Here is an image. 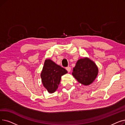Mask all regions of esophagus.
Wrapping results in <instances>:
<instances>
[{"mask_svg": "<svg viewBox=\"0 0 125 125\" xmlns=\"http://www.w3.org/2000/svg\"><path fill=\"white\" fill-rule=\"evenodd\" d=\"M66 69L67 70V72H68V73H69L70 71H71V67L68 66V67H67L66 68Z\"/></svg>", "mask_w": 125, "mask_h": 125, "instance_id": "1", "label": "esophagus"}]
</instances>
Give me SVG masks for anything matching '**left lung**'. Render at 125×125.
<instances>
[{"label": "left lung", "mask_w": 125, "mask_h": 125, "mask_svg": "<svg viewBox=\"0 0 125 125\" xmlns=\"http://www.w3.org/2000/svg\"><path fill=\"white\" fill-rule=\"evenodd\" d=\"M98 73L96 64L89 58L84 57L77 61L72 74L80 83L88 86L94 82Z\"/></svg>", "instance_id": "left-lung-1"}]
</instances>
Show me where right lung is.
I'll return each instance as SVG.
<instances>
[{"label":"right lung","instance_id":"1","mask_svg":"<svg viewBox=\"0 0 125 125\" xmlns=\"http://www.w3.org/2000/svg\"><path fill=\"white\" fill-rule=\"evenodd\" d=\"M67 73L65 69L58 65L52 60L46 59L40 74L43 86L48 93H53L58 88L61 76Z\"/></svg>","mask_w":125,"mask_h":125}]
</instances>
